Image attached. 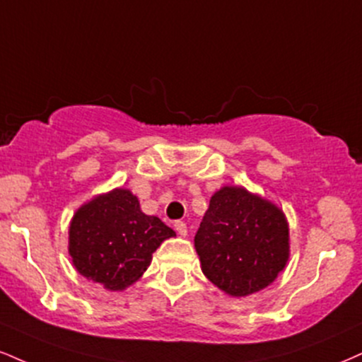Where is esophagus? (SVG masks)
<instances>
[{
  "mask_svg": "<svg viewBox=\"0 0 362 362\" xmlns=\"http://www.w3.org/2000/svg\"><path fill=\"white\" fill-rule=\"evenodd\" d=\"M175 230L178 234H180V236H187V224L184 223V221H177L175 223Z\"/></svg>",
  "mask_w": 362,
  "mask_h": 362,
  "instance_id": "1",
  "label": "esophagus"
}]
</instances>
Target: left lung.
<instances>
[{
    "label": "left lung",
    "instance_id": "8db88e82",
    "mask_svg": "<svg viewBox=\"0 0 362 362\" xmlns=\"http://www.w3.org/2000/svg\"><path fill=\"white\" fill-rule=\"evenodd\" d=\"M194 241L204 275L233 297L268 286L288 259L283 212L243 187L212 195Z\"/></svg>",
    "mask_w": 362,
    "mask_h": 362
}]
</instances>
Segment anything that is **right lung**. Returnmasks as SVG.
<instances>
[{
	"instance_id": "add662e5",
	"label": "right lung",
	"mask_w": 362,
	"mask_h": 362,
	"mask_svg": "<svg viewBox=\"0 0 362 362\" xmlns=\"http://www.w3.org/2000/svg\"><path fill=\"white\" fill-rule=\"evenodd\" d=\"M175 236L158 217L143 214L126 189L82 206L69 229V252L77 272L107 290H124L143 275L151 255Z\"/></svg>"
}]
</instances>
